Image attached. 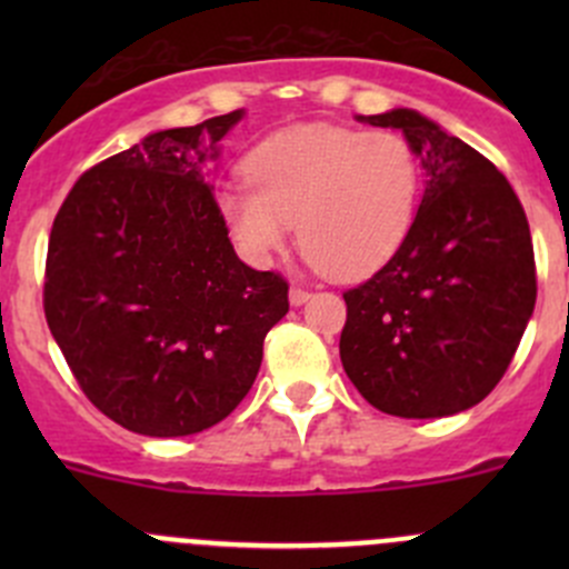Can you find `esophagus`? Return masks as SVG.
<instances>
[{"mask_svg": "<svg viewBox=\"0 0 569 569\" xmlns=\"http://www.w3.org/2000/svg\"><path fill=\"white\" fill-rule=\"evenodd\" d=\"M308 297H311V291H308L306 286H300V283H295V286H291V291H289V300H291V306H302V302H306Z\"/></svg>", "mask_w": 569, "mask_h": 569, "instance_id": "1", "label": "esophagus"}]
</instances>
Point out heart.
I'll return each mask as SVG.
<instances>
[{
  "label": "heart",
  "mask_w": 569,
  "mask_h": 569,
  "mask_svg": "<svg viewBox=\"0 0 569 569\" xmlns=\"http://www.w3.org/2000/svg\"><path fill=\"white\" fill-rule=\"evenodd\" d=\"M248 181L217 206L252 261H269L300 233L308 261L338 280L366 278L405 244L421 200V159L393 129L300 123L258 142Z\"/></svg>",
  "instance_id": "obj_1"
}]
</instances>
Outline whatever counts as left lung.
I'll return each instance as SVG.
<instances>
[{"label": "left lung", "mask_w": 569, "mask_h": 569, "mask_svg": "<svg viewBox=\"0 0 569 569\" xmlns=\"http://www.w3.org/2000/svg\"><path fill=\"white\" fill-rule=\"evenodd\" d=\"M360 120L405 131L427 189L391 261L343 291V371L388 416H455L501 382L531 319L529 220L507 176L423 114Z\"/></svg>", "instance_id": "8db88e82"}]
</instances>
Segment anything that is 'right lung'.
<instances>
[{
    "mask_svg": "<svg viewBox=\"0 0 569 569\" xmlns=\"http://www.w3.org/2000/svg\"><path fill=\"white\" fill-rule=\"evenodd\" d=\"M242 109L148 134L79 176L54 217L43 311L84 396L148 438L203 432L256 382L289 283L239 261L206 183Z\"/></svg>",
    "mask_w": 569,
    "mask_h": 569,
    "instance_id": "add662e5",
    "label": "right lung"
}]
</instances>
